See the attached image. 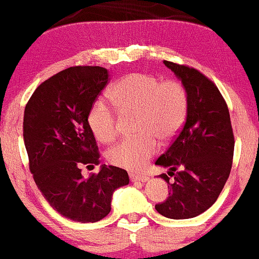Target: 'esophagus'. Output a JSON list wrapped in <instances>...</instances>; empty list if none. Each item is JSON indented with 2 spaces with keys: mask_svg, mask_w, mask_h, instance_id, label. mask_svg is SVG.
<instances>
[{
  "mask_svg": "<svg viewBox=\"0 0 259 259\" xmlns=\"http://www.w3.org/2000/svg\"><path fill=\"white\" fill-rule=\"evenodd\" d=\"M129 177H130V180H132V181H144V183H145V181L148 180L147 175H144V174L130 173Z\"/></svg>",
  "mask_w": 259,
  "mask_h": 259,
  "instance_id": "obj_1",
  "label": "esophagus"
}]
</instances>
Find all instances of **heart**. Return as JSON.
<instances>
[{
	"label": "heart",
	"mask_w": 259,
	"mask_h": 259,
	"mask_svg": "<svg viewBox=\"0 0 259 259\" xmlns=\"http://www.w3.org/2000/svg\"><path fill=\"white\" fill-rule=\"evenodd\" d=\"M113 105L121 114L136 113L139 135L115 144L107 152L109 163L129 170H140L158 150L157 139L169 141L185 121L189 97L185 86L174 79L159 81L146 73H132L115 82L109 91ZM89 125L101 142H111L119 130L117 111L105 100H97L89 113Z\"/></svg>",
	"instance_id": "1"
}]
</instances>
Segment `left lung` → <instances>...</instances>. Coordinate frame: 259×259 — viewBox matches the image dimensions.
Returning <instances> with one entry per match:
<instances>
[{"label":"left lung","instance_id":"8db88e82","mask_svg":"<svg viewBox=\"0 0 259 259\" xmlns=\"http://www.w3.org/2000/svg\"><path fill=\"white\" fill-rule=\"evenodd\" d=\"M163 63L185 86L189 105L179 134L156 160L169 168L159 177L170 190L156 209L167 218L189 219L207 210L221 195L233 165L235 139L228 105L214 82L195 68Z\"/></svg>","mask_w":259,"mask_h":259}]
</instances>
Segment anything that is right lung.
I'll return each mask as SVG.
<instances>
[{"label": "right lung", "mask_w": 259, "mask_h": 259, "mask_svg": "<svg viewBox=\"0 0 259 259\" xmlns=\"http://www.w3.org/2000/svg\"><path fill=\"white\" fill-rule=\"evenodd\" d=\"M108 80L106 68H67L38 85L25 106L23 138L32 178L50 206L74 222L105 218L114 190L129 184L126 170L113 165L81 175L82 165L100 164L88 118Z\"/></svg>", "instance_id": "obj_1"}]
</instances>
